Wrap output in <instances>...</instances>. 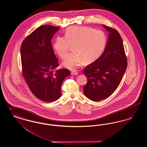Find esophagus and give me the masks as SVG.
<instances>
[{"instance_id": "obj_1", "label": "esophagus", "mask_w": 147, "mask_h": 147, "mask_svg": "<svg viewBox=\"0 0 147 147\" xmlns=\"http://www.w3.org/2000/svg\"><path fill=\"white\" fill-rule=\"evenodd\" d=\"M71 75H78V73L76 72V71H71Z\"/></svg>"}]
</instances>
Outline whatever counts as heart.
Segmentation results:
<instances>
[{"instance_id": "1", "label": "heart", "mask_w": 147, "mask_h": 147, "mask_svg": "<svg viewBox=\"0 0 147 147\" xmlns=\"http://www.w3.org/2000/svg\"><path fill=\"white\" fill-rule=\"evenodd\" d=\"M106 36L100 30L88 26H71L65 37L58 36L53 49L61 58H64L72 46L71 54L67 56L63 65L71 70L77 69L83 62L92 63L101 56L106 45Z\"/></svg>"}]
</instances>
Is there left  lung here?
Listing matches in <instances>:
<instances>
[{
  "label": "left lung",
  "instance_id": "1",
  "mask_svg": "<svg viewBox=\"0 0 147 147\" xmlns=\"http://www.w3.org/2000/svg\"><path fill=\"white\" fill-rule=\"evenodd\" d=\"M109 32L108 41L103 54L84 70L88 82L84 86V95L98 101L109 97L120 84L127 67V59L119 32L103 25Z\"/></svg>",
  "mask_w": 147,
  "mask_h": 147
}]
</instances>
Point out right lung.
I'll use <instances>...</instances> for the list:
<instances>
[{"label": "right lung", "mask_w": 147, "mask_h": 147, "mask_svg": "<svg viewBox=\"0 0 147 147\" xmlns=\"http://www.w3.org/2000/svg\"><path fill=\"white\" fill-rule=\"evenodd\" d=\"M59 27L45 25L36 28L23 41L20 48L22 76L35 96L45 102L61 97V86L70 74L59 65L51 40Z\"/></svg>", "instance_id": "add662e5"}]
</instances>
